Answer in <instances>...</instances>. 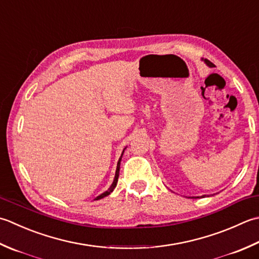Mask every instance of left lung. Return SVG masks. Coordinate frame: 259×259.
Masks as SVG:
<instances>
[{
  "mask_svg": "<svg viewBox=\"0 0 259 259\" xmlns=\"http://www.w3.org/2000/svg\"><path fill=\"white\" fill-rule=\"evenodd\" d=\"M204 63H205L207 66H209V67H211V66L213 65V64H212L211 62H209V60H207V59H204Z\"/></svg>",
  "mask_w": 259,
  "mask_h": 259,
  "instance_id": "left-lung-1",
  "label": "left lung"
}]
</instances>
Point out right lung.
Returning a JSON list of instances; mask_svg holds the SVG:
<instances>
[{"label":"right lung","instance_id":"obj_1","mask_svg":"<svg viewBox=\"0 0 259 259\" xmlns=\"http://www.w3.org/2000/svg\"><path fill=\"white\" fill-rule=\"evenodd\" d=\"M124 150H125V148L123 149V151H122V154H121V156H120V158H119V161H118V165H116V170H115V176H114V180H113V182H112V184H111V186L109 187L108 190H106L105 192H103L102 194H100L99 196H96L94 200H100V199H103V197H105V196H108L109 194H111V192H112L114 189H115V186H116V183H118V179H119V171H120V163H121V159H122V155H123V153H124Z\"/></svg>","mask_w":259,"mask_h":259}]
</instances>
